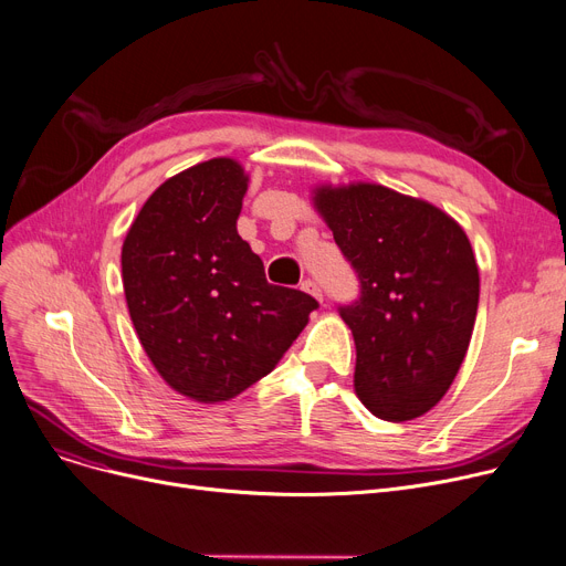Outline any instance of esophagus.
Masks as SVG:
<instances>
[{"instance_id":"34e87169","label":"esophagus","mask_w":566,"mask_h":566,"mask_svg":"<svg viewBox=\"0 0 566 566\" xmlns=\"http://www.w3.org/2000/svg\"><path fill=\"white\" fill-rule=\"evenodd\" d=\"M302 290H304V292H308V294H313V296L317 298V302H322V298H324L319 283H317V281H313V279H306V281L302 283Z\"/></svg>"}]
</instances>
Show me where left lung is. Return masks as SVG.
I'll return each instance as SVG.
<instances>
[{
    "label": "left lung",
    "mask_w": 566,
    "mask_h": 566,
    "mask_svg": "<svg viewBox=\"0 0 566 566\" xmlns=\"http://www.w3.org/2000/svg\"><path fill=\"white\" fill-rule=\"evenodd\" d=\"M313 201L360 283L356 302L338 308L356 343L358 400L390 422L427 413L454 381L475 326L480 272L467 232L381 185L319 187Z\"/></svg>",
    "instance_id": "left-lung-1"
}]
</instances>
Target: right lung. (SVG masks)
<instances>
[{"label":"right lung","instance_id":"add662e5","mask_svg":"<svg viewBox=\"0 0 566 566\" xmlns=\"http://www.w3.org/2000/svg\"><path fill=\"white\" fill-rule=\"evenodd\" d=\"M249 178L214 157L159 185L123 242L132 324L174 390L223 402L270 375L319 306L272 285L238 235Z\"/></svg>","mask_w":566,"mask_h":566}]
</instances>
